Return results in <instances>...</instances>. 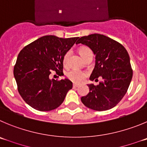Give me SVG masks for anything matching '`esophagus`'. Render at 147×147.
<instances>
[{"label":"esophagus","instance_id":"esophagus-1","mask_svg":"<svg viewBox=\"0 0 147 147\" xmlns=\"http://www.w3.org/2000/svg\"><path fill=\"white\" fill-rule=\"evenodd\" d=\"M78 84H73V86H72V87H73V88H76L78 87Z\"/></svg>","mask_w":147,"mask_h":147}]
</instances>
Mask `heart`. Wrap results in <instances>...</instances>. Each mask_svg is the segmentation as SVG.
Wrapping results in <instances>:
<instances>
[{"label":"heart","instance_id":"1","mask_svg":"<svg viewBox=\"0 0 147 147\" xmlns=\"http://www.w3.org/2000/svg\"><path fill=\"white\" fill-rule=\"evenodd\" d=\"M90 51V49L87 47H81L79 49V53L81 55V57H83L84 55L86 54V52ZM69 52H67V53L64 54V57H63V62H64V64H67V60H68V57H69ZM67 78L70 80L71 81L73 82V83H80L85 80L86 75V72H83V71L78 70V69H73L72 70L69 71V72L67 73Z\"/></svg>","mask_w":147,"mask_h":147}]
</instances>
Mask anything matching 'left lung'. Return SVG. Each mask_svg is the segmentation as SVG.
Instances as JSON below:
<instances>
[{
    "instance_id": "1",
    "label": "left lung",
    "mask_w": 147,
    "mask_h": 147,
    "mask_svg": "<svg viewBox=\"0 0 147 147\" xmlns=\"http://www.w3.org/2000/svg\"><path fill=\"white\" fill-rule=\"evenodd\" d=\"M88 46L96 55V64L90 80H103L98 86L88 84L89 93L81 98L87 107L105 111L115 107L127 92L133 77L130 57L120 42L101 34H91L79 38L76 44Z\"/></svg>"
}]
</instances>
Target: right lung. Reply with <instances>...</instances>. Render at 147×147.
Masks as SVG:
<instances>
[{
    "label": "right lung",
    "instance_id": "1",
    "mask_svg": "<svg viewBox=\"0 0 147 147\" xmlns=\"http://www.w3.org/2000/svg\"><path fill=\"white\" fill-rule=\"evenodd\" d=\"M78 37L69 38L46 35L23 48L18 55L13 75L22 98L42 112L57 109L72 88L68 79L51 80L52 72L63 75V57Z\"/></svg>",
    "mask_w": 147,
    "mask_h": 147
}]
</instances>
